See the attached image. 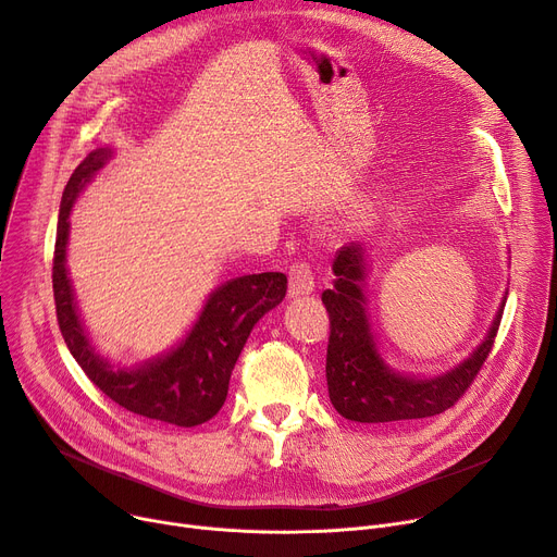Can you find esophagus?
Returning a JSON list of instances; mask_svg holds the SVG:
<instances>
[{"mask_svg":"<svg viewBox=\"0 0 557 557\" xmlns=\"http://www.w3.org/2000/svg\"><path fill=\"white\" fill-rule=\"evenodd\" d=\"M315 286L313 271L307 261H296L294 267L288 269V296H307Z\"/></svg>","mask_w":557,"mask_h":557,"instance_id":"1","label":"esophagus"}]
</instances>
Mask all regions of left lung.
Segmentation results:
<instances>
[{
  "label": "left lung",
  "instance_id": "1",
  "mask_svg": "<svg viewBox=\"0 0 557 557\" xmlns=\"http://www.w3.org/2000/svg\"><path fill=\"white\" fill-rule=\"evenodd\" d=\"M363 248L345 246L334 259L336 282L323 294L330 313L327 388L336 411L355 422H397L447 411L474 384L502 325L506 302L476 352L443 376L411 379L386 368L366 315Z\"/></svg>",
  "mask_w": 557,
  "mask_h": 557
}]
</instances>
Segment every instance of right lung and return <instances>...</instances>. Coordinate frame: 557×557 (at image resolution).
<instances>
[{"label": "right lung", "instance_id": "obj_1", "mask_svg": "<svg viewBox=\"0 0 557 557\" xmlns=\"http://www.w3.org/2000/svg\"><path fill=\"white\" fill-rule=\"evenodd\" d=\"M110 149H97L72 173L63 191L53 248V300L58 327L87 379L131 413L175 426L212 420L227 397L230 374L257 320L286 296L284 273L244 275L219 286L202 307L187 338L171 355L137 370H112L87 341L76 313L65 269L70 212L78 191L108 162Z\"/></svg>", "mask_w": 557, "mask_h": 557}]
</instances>
